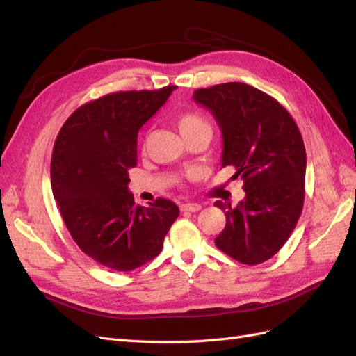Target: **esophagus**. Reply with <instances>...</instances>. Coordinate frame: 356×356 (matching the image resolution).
<instances>
[{
	"mask_svg": "<svg viewBox=\"0 0 356 356\" xmlns=\"http://www.w3.org/2000/svg\"><path fill=\"white\" fill-rule=\"evenodd\" d=\"M202 209V204L199 203H182L181 204V211L184 212H197Z\"/></svg>",
	"mask_w": 356,
	"mask_h": 356,
	"instance_id": "34e87169",
	"label": "esophagus"
}]
</instances>
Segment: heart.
<instances>
[{"instance_id": "heart-1", "label": "heart", "mask_w": 356, "mask_h": 356, "mask_svg": "<svg viewBox=\"0 0 356 356\" xmlns=\"http://www.w3.org/2000/svg\"><path fill=\"white\" fill-rule=\"evenodd\" d=\"M175 124L178 127L179 134L182 138L190 139L193 136H208L211 138L212 135V126L209 120L204 117L202 113L195 111V110H188L181 113L175 117Z\"/></svg>"}]
</instances>
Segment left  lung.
<instances>
[{
    "label": "left lung",
    "instance_id": "left-lung-1",
    "mask_svg": "<svg viewBox=\"0 0 356 356\" xmlns=\"http://www.w3.org/2000/svg\"><path fill=\"white\" fill-rule=\"evenodd\" d=\"M195 101L209 108L222 132V168L243 179L245 199L236 208L215 202L225 227L215 238L220 251L242 264H260L285 245L303 211L306 149L284 105L245 83L197 89Z\"/></svg>",
    "mask_w": 356,
    "mask_h": 356
}]
</instances>
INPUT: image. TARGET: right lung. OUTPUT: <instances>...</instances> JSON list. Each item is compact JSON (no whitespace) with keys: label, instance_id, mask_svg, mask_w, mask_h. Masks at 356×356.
<instances>
[{"label":"right lung","instance_id":"1","mask_svg":"<svg viewBox=\"0 0 356 356\" xmlns=\"http://www.w3.org/2000/svg\"><path fill=\"white\" fill-rule=\"evenodd\" d=\"M177 86L114 92L79 106L53 147V197L74 242L92 260L117 272L152 261L178 218L177 204L157 197L139 207L129 193L138 132Z\"/></svg>","mask_w":356,"mask_h":356}]
</instances>
